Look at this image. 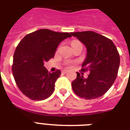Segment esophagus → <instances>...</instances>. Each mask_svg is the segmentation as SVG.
<instances>
[{"label": "esophagus", "instance_id": "1", "mask_svg": "<svg viewBox=\"0 0 130 130\" xmlns=\"http://www.w3.org/2000/svg\"><path fill=\"white\" fill-rule=\"evenodd\" d=\"M62 73H63V74H65L66 73H67V70H63V71H62Z\"/></svg>", "mask_w": 130, "mask_h": 130}]
</instances>
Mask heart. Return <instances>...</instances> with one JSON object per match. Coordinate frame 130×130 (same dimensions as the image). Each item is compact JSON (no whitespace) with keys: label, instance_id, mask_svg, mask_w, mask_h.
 I'll use <instances>...</instances> for the list:
<instances>
[{"label":"heart","instance_id":"b5f03b06","mask_svg":"<svg viewBox=\"0 0 130 130\" xmlns=\"http://www.w3.org/2000/svg\"><path fill=\"white\" fill-rule=\"evenodd\" d=\"M77 42H79L78 41H77V40H74V41L72 42V43L71 44H74V43H77Z\"/></svg>","mask_w":130,"mask_h":130}]
</instances>
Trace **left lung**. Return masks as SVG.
<instances>
[{
	"mask_svg": "<svg viewBox=\"0 0 130 130\" xmlns=\"http://www.w3.org/2000/svg\"><path fill=\"white\" fill-rule=\"evenodd\" d=\"M85 45L87 55L82 71H89L84 78V73L77 72V77L71 83L75 94L85 99H94L105 94L113 85L119 70L120 57L112 40L92 31L71 32Z\"/></svg>",
	"mask_w": 130,
	"mask_h": 130,
	"instance_id": "obj_1",
	"label": "left lung"
}]
</instances>
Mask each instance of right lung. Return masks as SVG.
<instances>
[{
  "instance_id": "right-lung-1",
  "label": "right lung",
  "mask_w": 130,
  "mask_h": 130,
  "mask_svg": "<svg viewBox=\"0 0 130 130\" xmlns=\"http://www.w3.org/2000/svg\"><path fill=\"white\" fill-rule=\"evenodd\" d=\"M71 36L41 29L27 34L17 45L13 55V75L23 94L34 101L48 98L61 71H48L44 63L54 57L59 44Z\"/></svg>"
}]
</instances>
